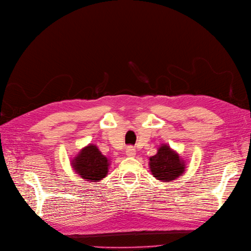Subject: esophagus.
<instances>
[{
    "instance_id": "34e87169",
    "label": "esophagus",
    "mask_w": 251,
    "mask_h": 251,
    "mask_svg": "<svg viewBox=\"0 0 251 251\" xmlns=\"http://www.w3.org/2000/svg\"><path fill=\"white\" fill-rule=\"evenodd\" d=\"M135 153H136V151H135V149H134V147L129 146V147L126 148V155H127L128 157H134V156H135Z\"/></svg>"
}]
</instances>
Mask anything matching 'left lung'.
<instances>
[{
  "label": "left lung",
  "instance_id": "left-lung-1",
  "mask_svg": "<svg viewBox=\"0 0 251 251\" xmlns=\"http://www.w3.org/2000/svg\"><path fill=\"white\" fill-rule=\"evenodd\" d=\"M150 168L154 177L162 181L177 179L184 172V162L177 153L168 146H162L156 155L150 158Z\"/></svg>",
  "mask_w": 251,
  "mask_h": 251
}]
</instances>
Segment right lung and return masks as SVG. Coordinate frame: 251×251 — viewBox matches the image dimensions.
Wrapping results in <instances>:
<instances>
[{
	"label": "right lung",
	"mask_w": 251,
	"mask_h": 251,
	"mask_svg": "<svg viewBox=\"0 0 251 251\" xmlns=\"http://www.w3.org/2000/svg\"><path fill=\"white\" fill-rule=\"evenodd\" d=\"M72 165L82 179L99 181L107 174L108 160L101 154L96 146L90 145L82 149L80 154L74 158Z\"/></svg>",
	"instance_id": "right-lung-1"
}]
</instances>
